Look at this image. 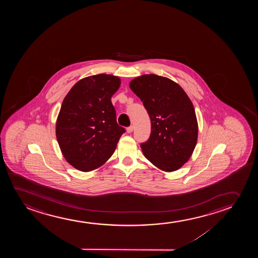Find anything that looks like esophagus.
Segmentation results:
<instances>
[{"instance_id":"esophagus-1","label":"esophagus","mask_w":258,"mask_h":258,"mask_svg":"<svg viewBox=\"0 0 258 258\" xmlns=\"http://www.w3.org/2000/svg\"><path fill=\"white\" fill-rule=\"evenodd\" d=\"M127 133H131L132 131H134V127L133 126H131V127H127Z\"/></svg>"}]
</instances>
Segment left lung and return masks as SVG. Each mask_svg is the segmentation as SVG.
<instances>
[{
	"label": "left lung",
	"mask_w": 258,
	"mask_h": 258,
	"mask_svg": "<svg viewBox=\"0 0 258 258\" xmlns=\"http://www.w3.org/2000/svg\"><path fill=\"white\" fill-rule=\"evenodd\" d=\"M130 87L143 101L152 122L151 136L141 144L145 158L165 172L180 169L198 142V120L190 99L177 83L154 74L134 78Z\"/></svg>",
	"instance_id": "left-lung-1"
}]
</instances>
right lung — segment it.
<instances>
[{"label": "right lung", "mask_w": 258, "mask_h": 258, "mask_svg": "<svg viewBox=\"0 0 258 258\" xmlns=\"http://www.w3.org/2000/svg\"><path fill=\"white\" fill-rule=\"evenodd\" d=\"M120 85V78L113 75L90 76L76 83L64 98L57 117V141L67 162L82 172L104 165L125 132L111 102Z\"/></svg>", "instance_id": "add662e5"}]
</instances>
